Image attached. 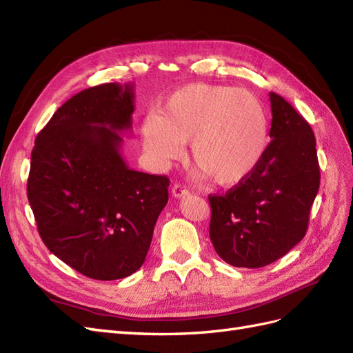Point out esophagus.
I'll return each mask as SVG.
<instances>
[{
    "instance_id": "34e87169",
    "label": "esophagus",
    "mask_w": 353,
    "mask_h": 353,
    "mask_svg": "<svg viewBox=\"0 0 353 353\" xmlns=\"http://www.w3.org/2000/svg\"><path fill=\"white\" fill-rule=\"evenodd\" d=\"M171 194H173L174 198H185L189 195V191L182 185H174L173 189H171Z\"/></svg>"
}]
</instances>
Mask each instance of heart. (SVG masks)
Masks as SVG:
<instances>
[{
	"label": "heart",
	"mask_w": 353,
	"mask_h": 353,
	"mask_svg": "<svg viewBox=\"0 0 353 353\" xmlns=\"http://www.w3.org/2000/svg\"><path fill=\"white\" fill-rule=\"evenodd\" d=\"M268 116L259 98L246 89L192 83L174 90L159 113L141 123V141L152 161L168 167L189 141L200 177L221 186L246 180L268 146Z\"/></svg>",
	"instance_id": "obj_1"
}]
</instances>
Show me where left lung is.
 Returning a JSON list of instances; mask_svg holds the SVG:
<instances>
[{"mask_svg": "<svg viewBox=\"0 0 353 353\" xmlns=\"http://www.w3.org/2000/svg\"><path fill=\"white\" fill-rule=\"evenodd\" d=\"M271 141L246 180L210 195V240L225 263L259 268L286 255L305 236L319 191L310 125L285 98L270 92Z\"/></svg>", "mask_w": 353, "mask_h": 353, "instance_id": "obj_1", "label": "left lung"}]
</instances>
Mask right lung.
Returning a JSON list of instances; mask_svg holds the SVG:
<instances>
[{"label":"right lung","instance_id":"1","mask_svg":"<svg viewBox=\"0 0 353 353\" xmlns=\"http://www.w3.org/2000/svg\"><path fill=\"white\" fill-rule=\"evenodd\" d=\"M134 85L89 88L62 104L31 153L28 201L53 255L86 277H128L146 259L170 180L122 157Z\"/></svg>","mask_w":353,"mask_h":353}]
</instances>
